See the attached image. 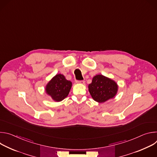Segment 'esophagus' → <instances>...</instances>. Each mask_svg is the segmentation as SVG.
Masks as SVG:
<instances>
[{
	"label": "esophagus",
	"mask_w": 157,
	"mask_h": 157,
	"mask_svg": "<svg viewBox=\"0 0 157 157\" xmlns=\"http://www.w3.org/2000/svg\"><path fill=\"white\" fill-rule=\"evenodd\" d=\"M76 83H78V84H84L85 81H76Z\"/></svg>",
	"instance_id": "obj_1"
}]
</instances>
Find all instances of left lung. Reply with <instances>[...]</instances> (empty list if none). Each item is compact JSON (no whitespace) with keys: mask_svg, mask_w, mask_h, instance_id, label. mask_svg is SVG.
I'll use <instances>...</instances> for the list:
<instances>
[{"mask_svg":"<svg viewBox=\"0 0 157 157\" xmlns=\"http://www.w3.org/2000/svg\"><path fill=\"white\" fill-rule=\"evenodd\" d=\"M88 89L95 101L103 103L116 96L118 85L113 79L102 75H97L93 77L92 82L88 85Z\"/></svg>","mask_w":157,"mask_h":157,"instance_id":"1","label":"left lung"}]
</instances>
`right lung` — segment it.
Segmentation results:
<instances>
[{"label": "right lung", "instance_id": "add662e5", "mask_svg": "<svg viewBox=\"0 0 157 157\" xmlns=\"http://www.w3.org/2000/svg\"><path fill=\"white\" fill-rule=\"evenodd\" d=\"M72 82L67 80L64 76L57 74L47 83L45 92L55 102H60L66 98L70 93Z\"/></svg>", "mask_w": 157, "mask_h": 157}]
</instances>
